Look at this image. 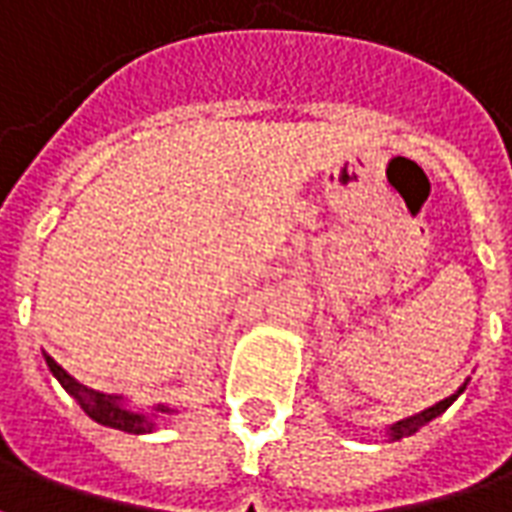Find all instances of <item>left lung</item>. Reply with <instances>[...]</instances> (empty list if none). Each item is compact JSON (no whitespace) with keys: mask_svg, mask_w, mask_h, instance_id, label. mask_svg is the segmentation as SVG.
I'll use <instances>...</instances> for the list:
<instances>
[{"mask_svg":"<svg viewBox=\"0 0 512 512\" xmlns=\"http://www.w3.org/2000/svg\"><path fill=\"white\" fill-rule=\"evenodd\" d=\"M466 388V385H463ZM463 388L457 393H452V396H446L443 402H438V405L427 407V410H421V413H416V416L410 418H402V421H396L391 430H388V435H391V441H399V438H407V435H413V432H418V427H424L427 421H432V418H438L446 410V407L455 402L457 396L463 393Z\"/></svg>","mask_w":512,"mask_h":512,"instance_id":"8db88e82","label":"left lung"}]
</instances>
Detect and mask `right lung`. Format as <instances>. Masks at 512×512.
I'll return each mask as SVG.
<instances>
[{"label": "right lung", "instance_id": "1", "mask_svg": "<svg viewBox=\"0 0 512 512\" xmlns=\"http://www.w3.org/2000/svg\"><path fill=\"white\" fill-rule=\"evenodd\" d=\"M46 357V366L49 371L55 374V380L66 388L69 396L77 399V405L85 410V416H91L96 424H102V427H113V430L121 432H132V435H144V432H152L157 424V413L160 416H171V413H177V410H171L166 405H157L155 413L152 416H146V413H135L130 407L121 402V396H107V393H99L94 388H88V385H82L71 377L69 371H63V368L57 366L55 360L49 355Z\"/></svg>", "mask_w": 512, "mask_h": 512}]
</instances>
